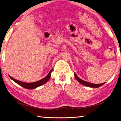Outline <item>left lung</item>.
Masks as SVG:
<instances>
[{
    "label": "left lung",
    "instance_id": "8db88e82",
    "mask_svg": "<svg viewBox=\"0 0 121 121\" xmlns=\"http://www.w3.org/2000/svg\"><path fill=\"white\" fill-rule=\"evenodd\" d=\"M74 77L75 78V79L77 80V81L79 82H80V83L82 84V85H83V86H84L92 87V88H97V87H100V86H102V85L104 84L105 83V82L103 83H101V84H98L86 82V81H83V80H82V79H81L80 78L78 77L77 75V74H75L74 72Z\"/></svg>",
    "mask_w": 121,
    "mask_h": 121
}]
</instances>
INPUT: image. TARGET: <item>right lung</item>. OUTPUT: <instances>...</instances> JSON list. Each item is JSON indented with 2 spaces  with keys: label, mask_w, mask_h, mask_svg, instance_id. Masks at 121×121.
I'll list each match as a JSON object with an SVG mask.
<instances>
[{
  "label": "right lung",
  "mask_w": 121,
  "mask_h": 121,
  "mask_svg": "<svg viewBox=\"0 0 121 121\" xmlns=\"http://www.w3.org/2000/svg\"><path fill=\"white\" fill-rule=\"evenodd\" d=\"M52 70H53V69H52L50 70V71L49 72L48 75H47L46 77L43 78L42 79L39 80L38 81H36V82H32V83H26L22 81H19V80L14 79V78L11 77L9 75V77H10V78L11 80H13L14 82L19 85V86L25 87V88L27 89L31 90V89H35V88H37V87L42 86V85L44 84V83H46V82H48L50 78L51 77V72L52 71Z\"/></svg>",
  "instance_id": "obj_1"
}]
</instances>
